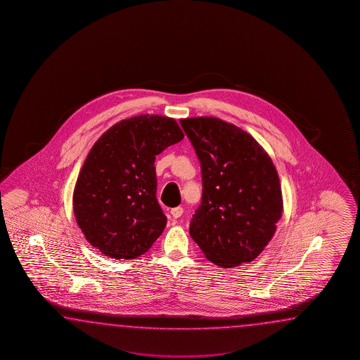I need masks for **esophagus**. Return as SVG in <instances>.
<instances>
[{
    "label": "esophagus",
    "mask_w": 360,
    "mask_h": 360,
    "mask_svg": "<svg viewBox=\"0 0 360 360\" xmlns=\"http://www.w3.org/2000/svg\"><path fill=\"white\" fill-rule=\"evenodd\" d=\"M183 212V207H176V208H172V210H171V214H172V217H174V219H179V217H181Z\"/></svg>",
    "instance_id": "1"
}]
</instances>
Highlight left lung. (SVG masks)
Returning <instances> with one entry per match:
<instances>
[{"mask_svg":"<svg viewBox=\"0 0 360 360\" xmlns=\"http://www.w3.org/2000/svg\"><path fill=\"white\" fill-rule=\"evenodd\" d=\"M200 163L202 200L189 233L222 268L251 262L274 236L283 202L268 154L237 126L214 117L181 120Z\"/></svg>","mask_w":360,"mask_h":360,"instance_id":"obj_1","label":"left lung"}]
</instances>
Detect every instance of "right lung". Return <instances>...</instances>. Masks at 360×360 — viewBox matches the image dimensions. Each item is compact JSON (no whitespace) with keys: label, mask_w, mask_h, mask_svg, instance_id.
<instances>
[{"label":"right lung","mask_w":360,"mask_h":360,"mask_svg":"<svg viewBox=\"0 0 360 360\" xmlns=\"http://www.w3.org/2000/svg\"><path fill=\"white\" fill-rule=\"evenodd\" d=\"M184 138L175 120L141 115L115 123L94 144L73 193L77 224L117 260L146 253L167 224L157 200L155 155Z\"/></svg>","instance_id":"add662e5"}]
</instances>
